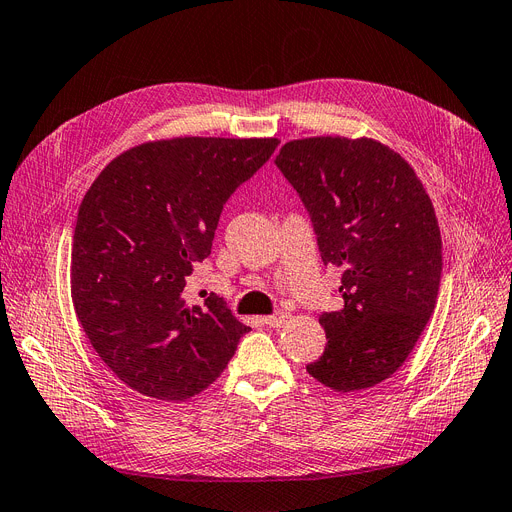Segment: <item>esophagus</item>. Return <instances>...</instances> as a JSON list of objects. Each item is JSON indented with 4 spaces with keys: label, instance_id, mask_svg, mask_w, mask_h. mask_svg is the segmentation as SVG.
<instances>
[{
    "label": "esophagus",
    "instance_id": "obj_1",
    "mask_svg": "<svg viewBox=\"0 0 512 512\" xmlns=\"http://www.w3.org/2000/svg\"><path fill=\"white\" fill-rule=\"evenodd\" d=\"M262 321H264V325H269V327H281L285 321H288V313H275V315L264 317Z\"/></svg>",
    "mask_w": 512,
    "mask_h": 512
}]
</instances>
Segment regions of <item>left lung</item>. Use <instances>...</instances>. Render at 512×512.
<instances>
[{
  "mask_svg": "<svg viewBox=\"0 0 512 512\" xmlns=\"http://www.w3.org/2000/svg\"><path fill=\"white\" fill-rule=\"evenodd\" d=\"M275 163L311 216L321 260L342 269V309L319 317L327 346L306 372L338 393L363 391L399 370L435 311L433 201L410 163L374 138L290 140Z\"/></svg>",
  "mask_w": 512,
  "mask_h": 512,
  "instance_id": "obj_1",
  "label": "left lung"
}]
</instances>
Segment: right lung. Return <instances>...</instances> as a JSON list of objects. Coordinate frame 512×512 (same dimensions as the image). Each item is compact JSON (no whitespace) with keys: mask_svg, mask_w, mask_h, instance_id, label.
I'll use <instances>...</instances> for the list:
<instances>
[{"mask_svg":"<svg viewBox=\"0 0 512 512\" xmlns=\"http://www.w3.org/2000/svg\"><path fill=\"white\" fill-rule=\"evenodd\" d=\"M277 138L185 136L117 155L77 212L71 298L98 357L134 391L182 401L208 388L250 332L210 294L185 300L212 252L222 206Z\"/></svg>","mask_w":512,"mask_h":512,"instance_id":"obj_1","label":"right lung"}]
</instances>
